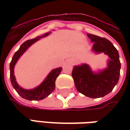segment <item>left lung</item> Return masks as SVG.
Returning <instances> with one entry per match:
<instances>
[{"label":"left lung","mask_w":130,"mask_h":130,"mask_svg":"<svg viewBox=\"0 0 130 130\" xmlns=\"http://www.w3.org/2000/svg\"><path fill=\"white\" fill-rule=\"evenodd\" d=\"M87 36L93 43L92 53H103L108 56L107 67L95 72L88 64L82 63L74 67L72 75L78 92L91 98H102L112 91L119 79V56L108 40L92 34H87Z\"/></svg>","instance_id":"8db88e82"}]
</instances>
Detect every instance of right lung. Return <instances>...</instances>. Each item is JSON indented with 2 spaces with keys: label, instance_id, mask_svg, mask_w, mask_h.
<instances>
[{
  "label": "right lung",
  "instance_id": "right-lung-1",
  "mask_svg": "<svg viewBox=\"0 0 130 130\" xmlns=\"http://www.w3.org/2000/svg\"><path fill=\"white\" fill-rule=\"evenodd\" d=\"M51 33V32L45 33L42 36H38L37 38L27 40L22 43L19 47V49L14 53L12 60L10 63V78H11V83L13 87L16 90V91L18 92V94L21 97L28 101L43 100L47 97L51 93H52L56 87V85H55L56 79L61 72L62 67L56 68L51 70V72L47 74V77L43 80V83H41V84L39 85L38 87H35L33 89L27 90V89H24L22 87H20L17 82L16 81V77L14 75V67L16 63H17L19 58L22 56L24 52L27 51V50L29 47L34 43L38 41L39 40H40V38L46 37L47 35H49Z\"/></svg>",
  "mask_w": 130,
  "mask_h": 130
}]
</instances>
